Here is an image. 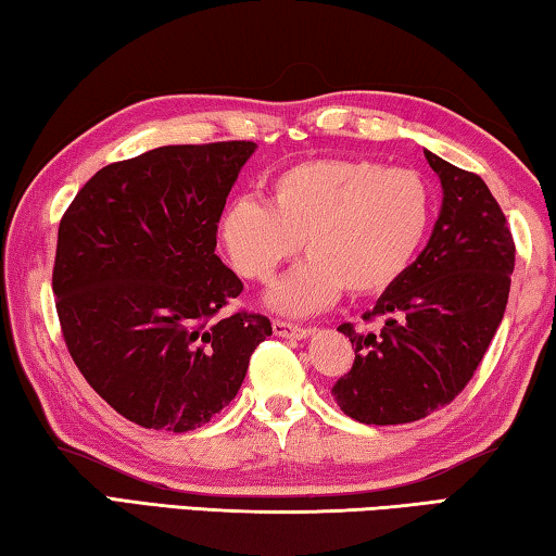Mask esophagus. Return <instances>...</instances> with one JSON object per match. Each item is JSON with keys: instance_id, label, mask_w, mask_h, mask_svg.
<instances>
[{"instance_id": "obj_1", "label": "esophagus", "mask_w": 556, "mask_h": 556, "mask_svg": "<svg viewBox=\"0 0 556 556\" xmlns=\"http://www.w3.org/2000/svg\"><path fill=\"white\" fill-rule=\"evenodd\" d=\"M273 332L278 334V338H295V340H303L307 338V327L303 325H295V323H288V320H273Z\"/></svg>"}]
</instances>
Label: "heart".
I'll list each match as a JSON object with an SVG mask.
<instances>
[{
  "label": "heart",
  "mask_w": 556,
  "mask_h": 556,
  "mask_svg": "<svg viewBox=\"0 0 556 556\" xmlns=\"http://www.w3.org/2000/svg\"><path fill=\"white\" fill-rule=\"evenodd\" d=\"M433 222V192L416 169L362 157L295 162L268 181V204L239 197L218 218L233 268L268 283L303 245L311 261L273 288L270 305L303 315L344 290L371 295L402 278Z\"/></svg>",
  "instance_id": "heart-1"
}]
</instances>
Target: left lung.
I'll list each match as a JSON object with an SVG mask.
<instances>
[{"mask_svg": "<svg viewBox=\"0 0 556 556\" xmlns=\"http://www.w3.org/2000/svg\"><path fill=\"white\" fill-rule=\"evenodd\" d=\"M443 187V206L426 249L396 278L364 323L379 332L348 334L354 362L332 387L359 424L396 426L439 412L456 399L503 323L515 241L483 179L426 152Z\"/></svg>", "mask_w": 556, "mask_h": 556, "instance_id": "8db88e82", "label": "left lung"}]
</instances>
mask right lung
Wrapping results in <instances>:
<instances>
[{"mask_svg": "<svg viewBox=\"0 0 556 556\" xmlns=\"http://www.w3.org/2000/svg\"><path fill=\"white\" fill-rule=\"evenodd\" d=\"M256 142L165 144L98 169L59 224L53 295L80 375L127 421L185 433L239 394L261 313L216 256L218 218Z\"/></svg>", "mask_w": 556, "mask_h": 556, "instance_id": "right-lung-1", "label": "right lung"}]
</instances>
